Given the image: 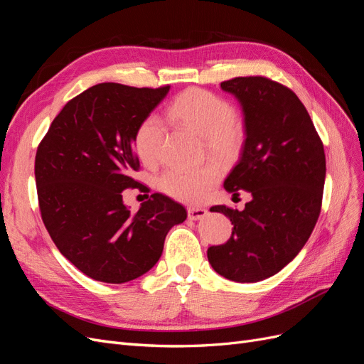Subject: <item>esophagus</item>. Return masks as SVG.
Wrapping results in <instances>:
<instances>
[{
    "label": "esophagus",
    "instance_id": "obj_1",
    "mask_svg": "<svg viewBox=\"0 0 364 364\" xmlns=\"http://www.w3.org/2000/svg\"><path fill=\"white\" fill-rule=\"evenodd\" d=\"M208 211L203 208H188V218L190 220H200L206 217Z\"/></svg>",
    "mask_w": 364,
    "mask_h": 364
}]
</instances>
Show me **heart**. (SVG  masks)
<instances>
[{
	"mask_svg": "<svg viewBox=\"0 0 364 364\" xmlns=\"http://www.w3.org/2000/svg\"><path fill=\"white\" fill-rule=\"evenodd\" d=\"M168 117L203 136L206 150L220 161L235 158L243 147L245 123L226 98L203 87H190L174 98L168 106ZM167 138L162 119L149 114L136 127L134 144L136 155L146 165H155L162 155ZM222 170L215 162L199 168L170 167L159 178L162 193L185 203H200L218 182Z\"/></svg>",
	"mask_w": 364,
	"mask_h": 364,
	"instance_id": "b5f03b06",
	"label": "heart"
}]
</instances>
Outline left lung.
<instances>
[{"label":"left lung","mask_w":364,"mask_h":364,"mask_svg":"<svg viewBox=\"0 0 364 364\" xmlns=\"http://www.w3.org/2000/svg\"><path fill=\"white\" fill-rule=\"evenodd\" d=\"M245 112L246 139L225 190L252 194L243 211L225 205L211 211L232 222L225 245L208 249L213 269L235 282L273 277L301 252L322 208L323 142L305 106L290 90L264 75L220 83Z\"/></svg>","instance_id":"obj_1"}]
</instances>
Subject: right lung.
<instances>
[{
	"label": "right lung",
	"instance_id": "add662e5",
	"mask_svg": "<svg viewBox=\"0 0 364 364\" xmlns=\"http://www.w3.org/2000/svg\"><path fill=\"white\" fill-rule=\"evenodd\" d=\"M170 86L98 83L63 106L39 142L35 178L42 222L62 255L86 277L123 284L149 272L186 209L161 193L132 213L127 188H144L134 138Z\"/></svg>",
	"mask_w": 364,
	"mask_h": 364
}]
</instances>
